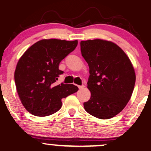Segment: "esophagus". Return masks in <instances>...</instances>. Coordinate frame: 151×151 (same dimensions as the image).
Wrapping results in <instances>:
<instances>
[{
  "mask_svg": "<svg viewBox=\"0 0 151 151\" xmlns=\"http://www.w3.org/2000/svg\"><path fill=\"white\" fill-rule=\"evenodd\" d=\"M78 88H79V89H83L84 87H85V85H81V86L78 85Z\"/></svg>",
  "mask_w": 151,
  "mask_h": 151,
  "instance_id": "34e87169",
  "label": "esophagus"
}]
</instances>
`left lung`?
Here are the masks:
<instances>
[{
  "instance_id": "obj_1",
  "label": "left lung",
  "mask_w": 151,
  "mask_h": 151,
  "mask_svg": "<svg viewBox=\"0 0 151 151\" xmlns=\"http://www.w3.org/2000/svg\"><path fill=\"white\" fill-rule=\"evenodd\" d=\"M81 54L89 66L91 98L85 111L101 119L121 112L131 99L136 75L131 60L115 43L102 39L81 42Z\"/></svg>"
}]
</instances>
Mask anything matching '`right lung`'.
Returning <instances> with one entry per match:
<instances>
[{"instance_id": "obj_1", "label": "right lung", "mask_w": 151, "mask_h": 151, "mask_svg": "<svg viewBox=\"0 0 151 151\" xmlns=\"http://www.w3.org/2000/svg\"><path fill=\"white\" fill-rule=\"evenodd\" d=\"M78 40L42 39L25 51L17 63L14 81L17 93L28 112L37 116L55 113L62 106L61 99L77 92L74 85L57 81L63 71L60 61L75 49Z\"/></svg>"}]
</instances>
